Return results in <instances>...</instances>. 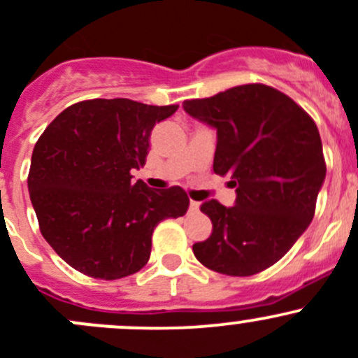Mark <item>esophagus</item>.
I'll list each match as a JSON object with an SVG mask.
<instances>
[{"instance_id":"esophagus-1","label":"esophagus","mask_w":358,"mask_h":358,"mask_svg":"<svg viewBox=\"0 0 358 358\" xmlns=\"http://www.w3.org/2000/svg\"><path fill=\"white\" fill-rule=\"evenodd\" d=\"M200 210V203H198V201H194V200H189V212H198Z\"/></svg>"}]
</instances>
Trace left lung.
Instances as JSON below:
<instances>
[{
    "label": "left lung",
    "mask_w": 358,
    "mask_h": 358,
    "mask_svg": "<svg viewBox=\"0 0 358 358\" xmlns=\"http://www.w3.org/2000/svg\"><path fill=\"white\" fill-rule=\"evenodd\" d=\"M184 111L217 130L214 172L231 176L236 201L200 205L212 233L193 245L203 266L249 277L289 252L315 215L325 158L313 118L289 95L263 83L184 101Z\"/></svg>",
    "instance_id": "left-lung-1"
}]
</instances>
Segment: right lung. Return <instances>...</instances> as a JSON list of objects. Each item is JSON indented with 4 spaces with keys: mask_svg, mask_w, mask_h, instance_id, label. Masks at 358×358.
<instances>
[{
    "mask_svg": "<svg viewBox=\"0 0 358 358\" xmlns=\"http://www.w3.org/2000/svg\"><path fill=\"white\" fill-rule=\"evenodd\" d=\"M178 108L90 99L64 109L38 139L27 187L40 231L80 273L101 280L137 273L158 222L186 214L182 187L150 189L130 174L146 164L153 127Z\"/></svg>",
    "mask_w": 358,
    "mask_h": 358,
    "instance_id": "1",
    "label": "right lung"
}]
</instances>
